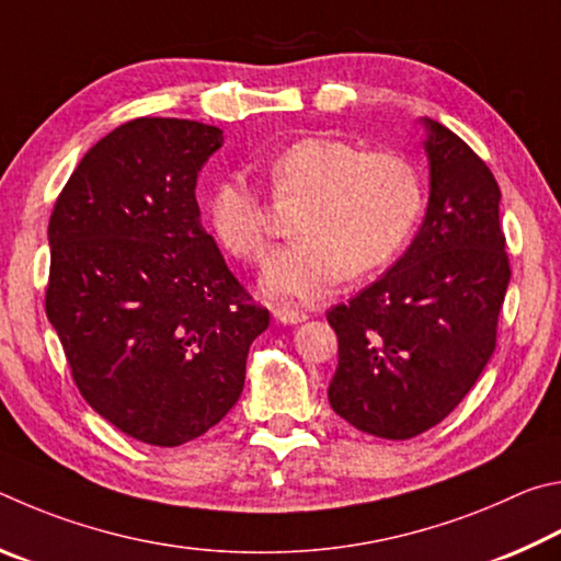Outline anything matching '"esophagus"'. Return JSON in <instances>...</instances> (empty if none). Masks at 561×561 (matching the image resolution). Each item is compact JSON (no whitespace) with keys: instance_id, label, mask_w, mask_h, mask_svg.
Wrapping results in <instances>:
<instances>
[{"instance_id":"34e87169","label":"esophagus","mask_w":561,"mask_h":561,"mask_svg":"<svg viewBox=\"0 0 561 561\" xmlns=\"http://www.w3.org/2000/svg\"><path fill=\"white\" fill-rule=\"evenodd\" d=\"M273 318L278 320V322H283V325H298V322H306L308 320V312L293 308V306H275L273 308Z\"/></svg>"}]
</instances>
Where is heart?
<instances>
[{
    "label": "heart",
    "instance_id": "b5f03b06",
    "mask_svg": "<svg viewBox=\"0 0 561 561\" xmlns=\"http://www.w3.org/2000/svg\"><path fill=\"white\" fill-rule=\"evenodd\" d=\"M275 199L302 196L293 233L273 255L263 286L273 296L316 298L342 275L385 268L404 249L424 209L421 174L407 157L365 152L332 135H310L283 147L265 164ZM206 211L224 249L243 263L271 251L265 196L231 172L211 186Z\"/></svg>",
    "mask_w": 561,
    "mask_h": 561
}]
</instances>
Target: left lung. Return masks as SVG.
<instances>
[{
  "mask_svg": "<svg viewBox=\"0 0 561 561\" xmlns=\"http://www.w3.org/2000/svg\"><path fill=\"white\" fill-rule=\"evenodd\" d=\"M426 130L431 194L414 243L328 310L340 342L330 407L391 440L424 434L463 401L493 357L510 283L493 172L448 127L426 121Z\"/></svg>",
  "mask_w": 561,
  "mask_h": 561,
  "instance_id": "obj_1",
  "label": "left lung"
}]
</instances>
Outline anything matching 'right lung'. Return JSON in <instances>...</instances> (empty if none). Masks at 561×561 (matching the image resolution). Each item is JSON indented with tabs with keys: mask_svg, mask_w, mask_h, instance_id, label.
<instances>
[{
	"mask_svg": "<svg viewBox=\"0 0 561 561\" xmlns=\"http://www.w3.org/2000/svg\"><path fill=\"white\" fill-rule=\"evenodd\" d=\"M224 133L137 117L83 154L48 221L51 320L81 397L130 438L174 448L239 401L271 316L204 231L196 176Z\"/></svg>",
	"mask_w": 561,
	"mask_h": 561,
	"instance_id": "1",
	"label": "right lung"
}]
</instances>
